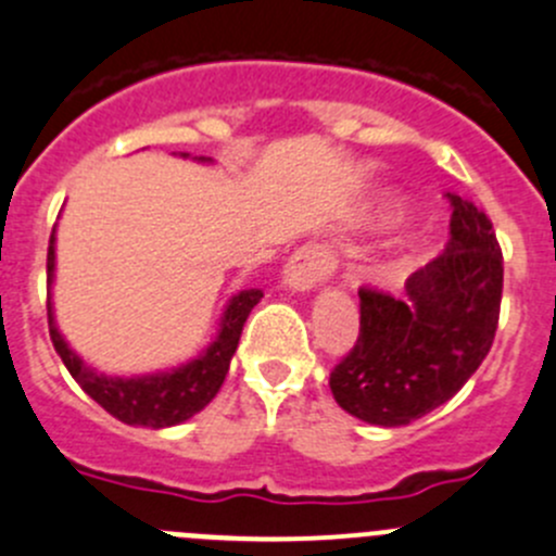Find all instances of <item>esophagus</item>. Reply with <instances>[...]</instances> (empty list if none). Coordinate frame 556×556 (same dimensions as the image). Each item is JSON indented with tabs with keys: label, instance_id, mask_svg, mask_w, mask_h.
Wrapping results in <instances>:
<instances>
[{
	"label": "esophagus",
	"instance_id": "obj_1",
	"mask_svg": "<svg viewBox=\"0 0 556 556\" xmlns=\"http://www.w3.org/2000/svg\"><path fill=\"white\" fill-rule=\"evenodd\" d=\"M333 268H337L333 252L326 244L309 241V244L299 247L285 263V285H290L293 290H312L317 282L331 277Z\"/></svg>",
	"mask_w": 556,
	"mask_h": 556
}]
</instances>
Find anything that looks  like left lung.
I'll return each instance as SVG.
<instances>
[{"instance_id":"1","label":"left lung","mask_w":556,"mask_h":556,"mask_svg":"<svg viewBox=\"0 0 556 556\" xmlns=\"http://www.w3.org/2000/svg\"><path fill=\"white\" fill-rule=\"evenodd\" d=\"M451 239L409 274L407 299L361 288V328L328 386L342 409L377 427L404 424L448 402L489 355L503 301V250L492 219L445 192Z\"/></svg>"}]
</instances>
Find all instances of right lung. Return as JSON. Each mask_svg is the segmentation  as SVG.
<instances>
[{"label":"right lung","instance_id":"right-lung-1","mask_svg":"<svg viewBox=\"0 0 556 556\" xmlns=\"http://www.w3.org/2000/svg\"><path fill=\"white\" fill-rule=\"evenodd\" d=\"M53 241L56 239L51 233V241H48V285L53 282V261H56ZM261 299V290H241L239 295L230 299L223 323H219L217 339H214L206 353L198 355L190 364L179 366V369L147 377H105L89 369L67 348L64 337L59 333L56 323H53L51 304H48V331H51L53 348H56L59 358L64 361L73 380L102 409H108L113 418L129 424V427L163 429L187 421V418L201 413L217 396V391L225 382V375L230 369V358H233L236 348H239L241 328H244L252 306Z\"/></svg>","mask_w":556,"mask_h":556}]
</instances>
